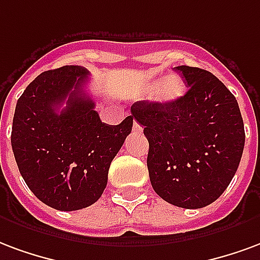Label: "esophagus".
<instances>
[{"mask_svg": "<svg viewBox=\"0 0 260 260\" xmlns=\"http://www.w3.org/2000/svg\"><path fill=\"white\" fill-rule=\"evenodd\" d=\"M133 132L134 133H141L143 132V127H141V124L137 122H134L133 123Z\"/></svg>", "mask_w": 260, "mask_h": 260, "instance_id": "esophagus-1", "label": "esophagus"}]
</instances>
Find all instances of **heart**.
I'll list each match as a JSON object with an SVG mask.
<instances>
[{"label":"heart","instance_id":"heart-1","mask_svg":"<svg viewBox=\"0 0 260 260\" xmlns=\"http://www.w3.org/2000/svg\"><path fill=\"white\" fill-rule=\"evenodd\" d=\"M144 92L147 95L156 94L158 98L162 101H176L180 96L184 95L185 86L180 77H170V79H159L149 83L148 86L144 88Z\"/></svg>","mask_w":260,"mask_h":260}]
</instances>
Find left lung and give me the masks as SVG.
I'll return each mask as SVG.
<instances>
[{"mask_svg": "<svg viewBox=\"0 0 260 260\" xmlns=\"http://www.w3.org/2000/svg\"><path fill=\"white\" fill-rule=\"evenodd\" d=\"M188 91L169 102L138 101L132 116L149 143V180L172 205L200 209L215 202L234 177L245 132L236 96L210 72L174 68Z\"/></svg>", "mask_w": 260, "mask_h": 260, "instance_id": "left-lung-1", "label": "left lung"}]
</instances>
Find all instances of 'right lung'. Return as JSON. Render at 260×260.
<instances>
[{"mask_svg": "<svg viewBox=\"0 0 260 260\" xmlns=\"http://www.w3.org/2000/svg\"><path fill=\"white\" fill-rule=\"evenodd\" d=\"M88 76L83 66L47 70L26 87L13 115L11 144L24 183L45 205L65 212L100 200L133 127V116L116 126L101 122L84 91Z\"/></svg>", "mask_w": 260, "mask_h": 260, "instance_id": "right-lung-1", "label": "right lung"}]
</instances>
